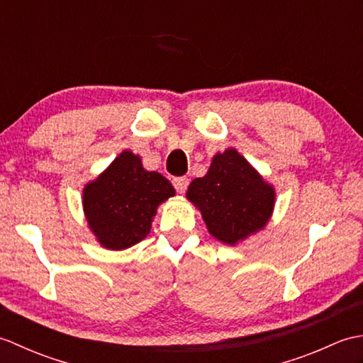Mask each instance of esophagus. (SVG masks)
<instances>
[{"instance_id": "34e87169", "label": "esophagus", "mask_w": 363, "mask_h": 363, "mask_svg": "<svg viewBox=\"0 0 363 363\" xmlns=\"http://www.w3.org/2000/svg\"><path fill=\"white\" fill-rule=\"evenodd\" d=\"M173 186L174 189L179 191V194H184V191L187 190V186H189V179L186 176H179V177H174L173 179Z\"/></svg>"}]
</instances>
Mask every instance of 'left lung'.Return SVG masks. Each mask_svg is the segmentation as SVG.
<instances>
[{
	"instance_id": "1",
	"label": "left lung",
	"mask_w": 363,
	"mask_h": 363,
	"mask_svg": "<svg viewBox=\"0 0 363 363\" xmlns=\"http://www.w3.org/2000/svg\"><path fill=\"white\" fill-rule=\"evenodd\" d=\"M187 199L217 240L235 245L265 228L276 194L248 160L229 148L215 154L206 176L190 182Z\"/></svg>"
}]
</instances>
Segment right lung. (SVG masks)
<instances>
[{
    "instance_id": "add662e5",
    "label": "right lung",
    "mask_w": 363,
    "mask_h": 363,
    "mask_svg": "<svg viewBox=\"0 0 363 363\" xmlns=\"http://www.w3.org/2000/svg\"><path fill=\"white\" fill-rule=\"evenodd\" d=\"M174 196L167 177L148 172L133 151H123L82 190L84 213L107 250H126L150 234L157 206Z\"/></svg>"
}]
</instances>
